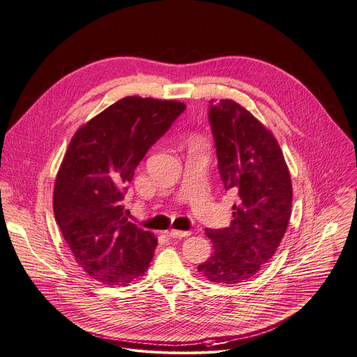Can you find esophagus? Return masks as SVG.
Wrapping results in <instances>:
<instances>
[{
  "label": "esophagus",
  "mask_w": 357,
  "mask_h": 357,
  "mask_svg": "<svg viewBox=\"0 0 357 357\" xmlns=\"http://www.w3.org/2000/svg\"><path fill=\"white\" fill-rule=\"evenodd\" d=\"M165 235L170 236V238H187V236H190V232H185V230L172 229V230H167Z\"/></svg>",
  "instance_id": "1"
}]
</instances>
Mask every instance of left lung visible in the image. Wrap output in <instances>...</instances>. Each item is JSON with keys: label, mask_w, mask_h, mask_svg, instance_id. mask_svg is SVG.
Wrapping results in <instances>:
<instances>
[{"label": "left lung", "mask_w": 357, "mask_h": 357, "mask_svg": "<svg viewBox=\"0 0 357 357\" xmlns=\"http://www.w3.org/2000/svg\"><path fill=\"white\" fill-rule=\"evenodd\" d=\"M208 122L222 183L238 193V203L229 227L206 229L213 254L197 271L232 285L257 275L274 257L291 216L292 185L275 137L239 103L212 99Z\"/></svg>", "instance_id": "1"}]
</instances>
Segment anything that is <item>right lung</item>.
<instances>
[{
    "label": "right lung",
    "instance_id": "add662e5",
    "mask_svg": "<svg viewBox=\"0 0 357 357\" xmlns=\"http://www.w3.org/2000/svg\"><path fill=\"white\" fill-rule=\"evenodd\" d=\"M177 100L127 96L77 130L54 183L60 232L86 274L127 285L149 268L157 239L131 223L121 204L134 172L184 112Z\"/></svg>",
    "mask_w": 357,
    "mask_h": 357
}]
</instances>
